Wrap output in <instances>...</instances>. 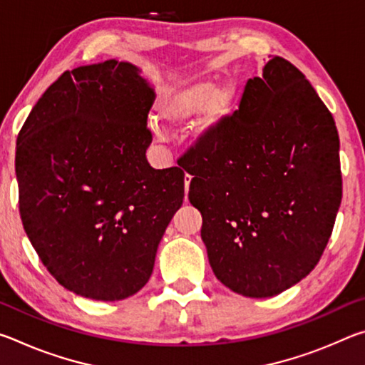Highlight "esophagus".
<instances>
[{
	"mask_svg": "<svg viewBox=\"0 0 365 365\" xmlns=\"http://www.w3.org/2000/svg\"><path fill=\"white\" fill-rule=\"evenodd\" d=\"M183 182H185V193H188V188H190V182H191V175L185 174L183 177Z\"/></svg>",
	"mask_w": 365,
	"mask_h": 365,
	"instance_id": "esophagus-1",
	"label": "esophagus"
}]
</instances>
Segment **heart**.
<instances>
[{
	"instance_id": "b5f03b06",
	"label": "heart",
	"mask_w": 365,
	"mask_h": 365,
	"mask_svg": "<svg viewBox=\"0 0 365 365\" xmlns=\"http://www.w3.org/2000/svg\"><path fill=\"white\" fill-rule=\"evenodd\" d=\"M237 88L232 83L219 86L211 78L196 80L168 90L159 103V117L169 127H185L197 115L195 137L205 145H215L237 104Z\"/></svg>"
}]
</instances>
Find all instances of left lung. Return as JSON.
Masks as SVG:
<instances>
[{"mask_svg": "<svg viewBox=\"0 0 365 365\" xmlns=\"http://www.w3.org/2000/svg\"><path fill=\"white\" fill-rule=\"evenodd\" d=\"M197 146L183 169L214 275L248 298L301 282L341 202L335 120L304 73L272 58L248 80L217 143Z\"/></svg>", "mask_w": 365, "mask_h": 365, "instance_id": "obj_1", "label": "left lung"}]
</instances>
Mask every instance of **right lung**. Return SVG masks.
Returning <instances> with one entry per match:
<instances>
[{
    "mask_svg": "<svg viewBox=\"0 0 365 365\" xmlns=\"http://www.w3.org/2000/svg\"><path fill=\"white\" fill-rule=\"evenodd\" d=\"M140 72L115 59L64 72L17 137L24 230L61 285L96 301L146 285L185 196L180 168L146 159L156 93Z\"/></svg>",
    "mask_w": 365,
    "mask_h": 365,
    "instance_id": "1",
    "label": "right lung"
}]
</instances>
